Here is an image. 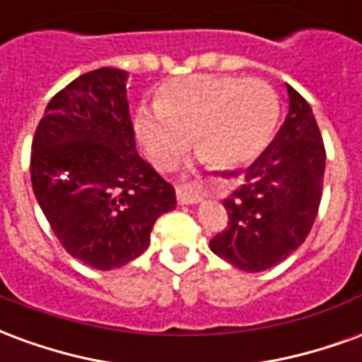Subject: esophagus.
<instances>
[{"mask_svg": "<svg viewBox=\"0 0 362 362\" xmlns=\"http://www.w3.org/2000/svg\"><path fill=\"white\" fill-rule=\"evenodd\" d=\"M176 197H178V204L184 205H192V204H199V202H204L205 194L196 186H178L176 188Z\"/></svg>", "mask_w": 362, "mask_h": 362, "instance_id": "obj_1", "label": "esophagus"}]
</instances>
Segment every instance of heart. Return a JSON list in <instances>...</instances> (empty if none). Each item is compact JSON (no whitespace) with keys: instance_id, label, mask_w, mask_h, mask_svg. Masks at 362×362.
<instances>
[{"instance_id":"heart-1","label":"heart","mask_w":362,"mask_h":362,"mask_svg":"<svg viewBox=\"0 0 362 362\" xmlns=\"http://www.w3.org/2000/svg\"><path fill=\"white\" fill-rule=\"evenodd\" d=\"M281 103L259 79L189 75L166 83L157 106L135 114V134L157 168L170 166L188 149L207 165L235 168L264 153L277 127Z\"/></svg>"}]
</instances>
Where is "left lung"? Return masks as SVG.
Wrapping results in <instances>:
<instances>
[{
    "instance_id": "1",
    "label": "left lung",
    "mask_w": 362,
    "mask_h": 362,
    "mask_svg": "<svg viewBox=\"0 0 362 362\" xmlns=\"http://www.w3.org/2000/svg\"><path fill=\"white\" fill-rule=\"evenodd\" d=\"M285 124L223 202L227 227L209 243L219 258L250 273L266 272L306 240L318 215L326 149L310 104L291 85Z\"/></svg>"
}]
</instances>
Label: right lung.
<instances>
[{"label": "right lung", "instance_id": "add662e5", "mask_svg": "<svg viewBox=\"0 0 362 362\" xmlns=\"http://www.w3.org/2000/svg\"><path fill=\"white\" fill-rule=\"evenodd\" d=\"M127 74L100 67L54 95L36 127L33 189L59 244L95 269L126 266L176 205L173 184L135 149Z\"/></svg>", "mask_w": 362, "mask_h": 362}]
</instances>
